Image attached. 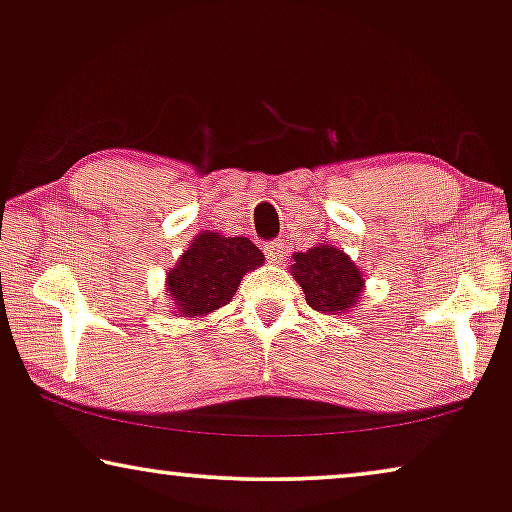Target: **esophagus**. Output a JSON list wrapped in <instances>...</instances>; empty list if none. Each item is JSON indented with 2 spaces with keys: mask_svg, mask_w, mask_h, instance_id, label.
I'll list each match as a JSON object with an SVG mask.
<instances>
[{
  "mask_svg": "<svg viewBox=\"0 0 512 512\" xmlns=\"http://www.w3.org/2000/svg\"><path fill=\"white\" fill-rule=\"evenodd\" d=\"M264 253H266V257L271 259L273 264H282L287 259V246H285V241H271V243H266L264 246Z\"/></svg>",
  "mask_w": 512,
  "mask_h": 512,
  "instance_id": "obj_1",
  "label": "esophagus"
}]
</instances>
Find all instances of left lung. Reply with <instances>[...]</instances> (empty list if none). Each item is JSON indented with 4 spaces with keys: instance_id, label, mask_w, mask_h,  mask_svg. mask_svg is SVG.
Returning <instances> with one entry per match:
<instances>
[{
    "instance_id": "obj_1",
    "label": "left lung",
    "mask_w": 512,
    "mask_h": 512,
    "mask_svg": "<svg viewBox=\"0 0 512 512\" xmlns=\"http://www.w3.org/2000/svg\"><path fill=\"white\" fill-rule=\"evenodd\" d=\"M292 276L305 292V301L317 312H345L361 296L363 276L342 250L315 246L294 255Z\"/></svg>"
}]
</instances>
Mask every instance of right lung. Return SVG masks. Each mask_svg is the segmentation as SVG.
I'll use <instances>...</instances> for the list:
<instances>
[{"label":"right lung","instance_id":"add662e5","mask_svg":"<svg viewBox=\"0 0 512 512\" xmlns=\"http://www.w3.org/2000/svg\"><path fill=\"white\" fill-rule=\"evenodd\" d=\"M264 262L262 250L246 236L204 232L193 239L167 273V292L183 317H200L232 299L243 273Z\"/></svg>","mask_w":512,"mask_h":512}]
</instances>
